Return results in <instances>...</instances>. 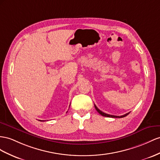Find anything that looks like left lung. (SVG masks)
<instances>
[{
	"mask_svg": "<svg viewBox=\"0 0 160 160\" xmlns=\"http://www.w3.org/2000/svg\"><path fill=\"white\" fill-rule=\"evenodd\" d=\"M95 109H96V110L98 112V113H99L101 116H105V117H109V118H124V117H125V116H128V114L130 113V112L129 113H126V114H124V115H123V116H113V115H109V114H108V113H104V112H101L100 109H99L97 108V106L95 105Z\"/></svg>",
	"mask_w": 160,
	"mask_h": 160,
	"instance_id": "left-lung-1",
	"label": "left lung"
}]
</instances>
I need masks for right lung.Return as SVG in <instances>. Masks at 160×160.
<instances>
[{
	"instance_id": "add662e5",
	"label": "right lung",
	"mask_w": 160,
	"mask_h": 160,
	"mask_svg": "<svg viewBox=\"0 0 160 160\" xmlns=\"http://www.w3.org/2000/svg\"><path fill=\"white\" fill-rule=\"evenodd\" d=\"M40 121H43V120H40Z\"/></svg>"
}]
</instances>
